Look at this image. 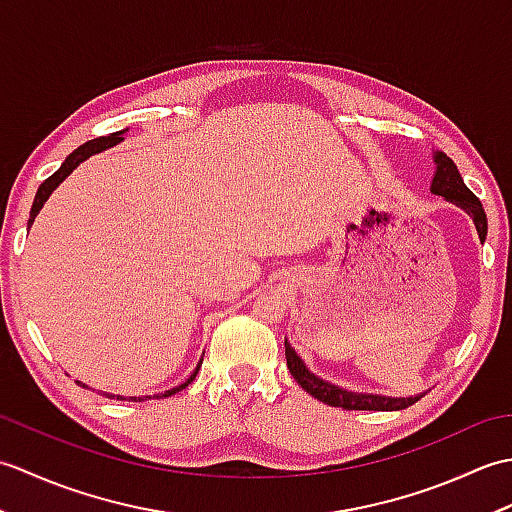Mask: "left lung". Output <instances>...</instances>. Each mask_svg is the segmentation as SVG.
I'll return each instance as SVG.
<instances>
[{
    "label": "left lung",
    "instance_id": "1",
    "mask_svg": "<svg viewBox=\"0 0 512 512\" xmlns=\"http://www.w3.org/2000/svg\"><path fill=\"white\" fill-rule=\"evenodd\" d=\"M433 162H436V176H433V182H431V193L442 195L444 200L458 204L460 209L469 213L475 222L477 235H480V239L484 242L488 224H486V213L482 209V202L475 198V193L469 187H466L458 167H455V162L447 154L436 151V154H433ZM286 361H288L292 378H295L310 396L325 402V405L330 407L358 409V411H398V409H407L409 405H413V402L420 400V396L389 398L380 394H361V391H350L339 385H332L328 380L312 374L306 367V363L301 361V356L292 350L288 341H286Z\"/></svg>",
    "mask_w": 512,
    "mask_h": 512
}]
</instances>
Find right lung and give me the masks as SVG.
I'll list each match as a JSON object with an SVG mask.
<instances>
[{
	"label": "right lung",
	"mask_w": 512,
	"mask_h": 512,
	"mask_svg": "<svg viewBox=\"0 0 512 512\" xmlns=\"http://www.w3.org/2000/svg\"><path fill=\"white\" fill-rule=\"evenodd\" d=\"M123 134H125V129L123 132H114V134H110V136H101V138H94V140H88V143L85 145H81L79 149H74L72 154L65 158V162L63 165L52 173V176L48 178V180H43L41 182V187L37 189V195H35V202H32V209H30V220H28V226L35 222V217H37V213L41 211V206L46 204V200L50 198V193L59 187V184L70 176V173L81 165L83 160H88L90 156H94V154H99V151H105V149H110V147H114V145H118L123 140ZM200 365H202V361L198 363V367H195V372L184 380L182 385H178V387H173V389H169V391H165V394H156L154 398H167V396H171V394H178V391H182L184 387H189L191 383H193V378L198 376V372H200ZM76 383H79V380H76ZM81 387H88V385H83V383H79ZM103 396H107V398H114V394H105ZM147 398H151V396H132V398H123V396H116V400H134V402H143V400H147Z\"/></svg>",
	"instance_id": "right-lung-1"
}]
</instances>
